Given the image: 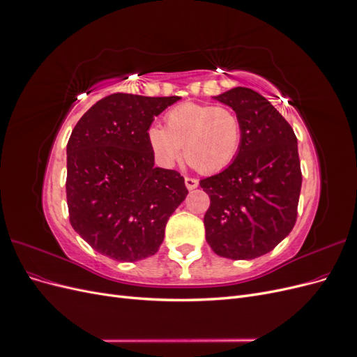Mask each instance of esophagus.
<instances>
[{"label":"esophagus","instance_id":"obj_1","mask_svg":"<svg viewBox=\"0 0 357 357\" xmlns=\"http://www.w3.org/2000/svg\"><path fill=\"white\" fill-rule=\"evenodd\" d=\"M185 185H186V188H188L189 190H193V189L198 188V180L186 177V178H185Z\"/></svg>","mask_w":357,"mask_h":357}]
</instances>
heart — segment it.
<instances>
[{
    "label": "heart",
    "instance_id": "1",
    "mask_svg": "<svg viewBox=\"0 0 357 357\" xmlns=\"http://www.w3.org/2000/svg\"><path fill=\"white\" fill-rule=\"evenodd\" d=\"M149 144L164 167H172L181 155L204 174L231 165L240 152L243 123L228 107L183 102L165 116V129L152 125Z\"/></svg>",
    "mask_w": 357,
    "mask_h": 357
}]
</instances>
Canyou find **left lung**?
Returning <instances> with one entry per match:
<instances>
[{
  "mask_svg": "<svg viewBox=\"0 0 357 357\" xmlns=\"http://www.w3.org/2000/svg\"><path fill=\"white\" fill-rule=\"evenodd\" d=\"M213 100L238 114L243 142L228 168L199 181L210 197L205 238L222 257L255 259L271 252L295 226L302 185L298 139L253 89L234 88Z\"/></svg>",
  "mask_w": 357,
  "mask_h": 357,
  "instance_id": "left-lung-1",
  "label": "left lung"
}]
</instances>
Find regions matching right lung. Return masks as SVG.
<instances>
[{
    "mask_svg": "<svg viewBox=\"0 0 357 357\" xmlns=\"http://www.w3.org/2000/svg\"><path fill=\"white\" fill-rule=\"evenodd\" d=\"M180 96L113 93L93 104L67 144V204L74 231L119 262L153 256L188 189L155 167L147 131Z\"/></svg>",
    "mask_w": 357,
    "mask_h": 357,
    "instance_id": "right-lung-1",
    "label": "right lung"
}]
</instances>
